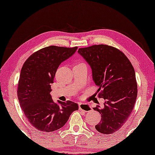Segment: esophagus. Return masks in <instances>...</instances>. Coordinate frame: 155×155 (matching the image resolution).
<instances>
[{
    "mask_svg": "<svg viewBox=\"0 0 155 155\" xmlns=\"http://www.w3.org/2000/svg\"><path fill=\"white\" fill-rule=\"evenodd\" d=\"M91 109H92V107H91L88 104H84V103L79 104V110H80V111H83L84 112H89L91 111Z\"/></svg>",
    "mask_w": 155,
    "mask_h": 155,
    "instance_id": "esophagus-1",
    "label": "esophagus"
}]
</instances>
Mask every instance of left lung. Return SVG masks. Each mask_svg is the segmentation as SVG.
Returning <instances> with one entry per match:
<instances>
[{
  "mask_svg": "<svg viewBox=\"0 0 155 155\" xmlns=\"http://www.w3.org/2000/svg\"><path fill=\"white\" fill-rule=\"evenodd\" d=\"M78 53L92 71L93 80L99 87L98 97L105 100L98 132L111 134L120 129L130 117L137 95L135 73L130 61L118 48L105 44L80 48Z\"/></svg>",
  "mask_w": 155,
  "mask_h": 155,
  "instance_id": "left-lung-1",
  "label": "left lung"
}]
</instances>
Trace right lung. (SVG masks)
<instances>
[{"label":"right lung","instance_id":"add662e5","mask_svg":"<svg viewBox=\"0 0 155 155\" xmlns=\"http://www.w3.org/2000/svg\"><path fill=\"white\" fill-rule=\"evenodd\" d=\"M78 47L50 46L31 55L25 61L18 84V97L25 116L32 126L43 132L62 128L78 105L73 101H53L51 84L59 65Z\"/></svg>","mask_w":155,"mask_h":155}]
</instances>
